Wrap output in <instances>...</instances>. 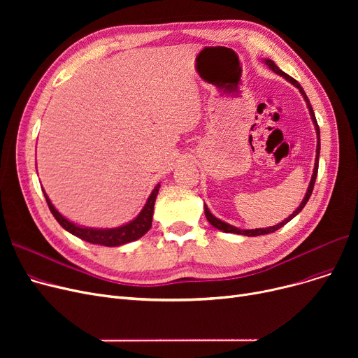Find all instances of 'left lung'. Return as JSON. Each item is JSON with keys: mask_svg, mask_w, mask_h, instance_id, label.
<instances>
[{"mask_svg": "<svg viewBox=\"0 0 358 358\" xmlns=\"http://www.w3.org/2000/svg\"><path fill=\"white\" fill-rule=\"evenodd\" d=\"M264 62H266V65L271 69V71H274L275 73H278V75H281V77H285L289 83H292L299 91H300V94H302L303 96V99H305V101H306V104H308V108H309V113H310V117H312V122H313V124H315V129H316V135H317V145H316V158H315V168H313V174H312V178H310V184H309V187H308V192H306V196H305V199L302 200V203H300V206L299 208L287 217V219H285L283 222H280L278 224H274V227H270V228H261V229H238V228H235V227H232V224H229V223H227V222H222L220 219H217V217H215L212 213H210V210L208 209V206L204 204V213H206V217H208V220L210 222V224H213L215 228H217L219 231H223V232H228V234H238V235H245V236H258V235H266V234H271V232H275L277 229H280V228H283L285 224L287 223V222H290L294 216H297L300 212H302V209L305 208V204L308 203V200H309V197H310V194H312V192H313V185H315V181H316V176H317V165H319V150H321V138H319V126H317V122H316V117H315V113H313V108H312V106H310V103H309V99L306 97V94H305V91H303V88L300 87V84L294 80V78H292L290 75H287L286 72H283L281 71L271 59H264Z\"/></svg>", "mask_w": 358, "mask_h": 358, "instance_id": "left-lung-1", "label": "left lung"}]
</instances>
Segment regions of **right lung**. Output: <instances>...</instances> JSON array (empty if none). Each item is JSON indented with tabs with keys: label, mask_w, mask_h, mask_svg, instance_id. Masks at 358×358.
I'll use <instances>...</instances> for the list:
<instances>
[{
	"label": "right lung",
	"mask_w": 358,
	"mask_h": 358,
	"mask_svg": "<svg viewBox=\"0 0 358 358\" xmlns=\"http://www.w3.org/2000/svg\"><path fill=\"white\" fill-rule=\"evenodd\" d=\"M159 192V184L155 187L150 193V196L146 200L145 208L141 210V213L134 219L130 220L126 224H122L119 228H110V229H96V228H87V227H80V224H75L69 222L66 217H64L58 210L55 209V206L49 200L48 194L43 190L45 199L48 201L49 209L55 219L59 222L61 227L68 231L69 234L78 236L83 241H87L90 243H97V245H104V247H120L124 245L127 242L136 241L141 236H143L150 227H152V216H154V204L155 199Z\"/></svg>",
	"instance_id": "add662e5"
}]
</instances>
